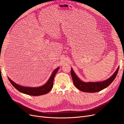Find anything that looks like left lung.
I'll return each instance as SVG.
<instances>
[{
    "mask_svg": "<svg viewBox=\"0 0 124 124\" xmlns=\"http://www.w3.org/2000/svg\"><path fill=\"white\" fill-rule=\"evenodd\" d=\"M118 70L119 67L114 74L108 79L100 82H84L77 76L75 73L73 71L72 68H71L70 73H71V76L74 85L78 89L83 92H86V93H93L100 91L108 87L115 79L118 73Z\"/></svg>",
    "mask_w": 124,
    "mask_h": 124,
    "instance_id": "1",
    "label": "left lung"
}]
</instances>
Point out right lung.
Here are the masks:
<instances>
[{
    "label": "right lung",
    "mask_w": 124,
    "mask_h": 124,
    "mask_svg": "<svg viewBox=\"0 0 124 124\" xmlns=\"http://www.w3.org/2000/svg\"><path fill=\"white\" fill-rule=\"evenodd\" d=\"M59 68H56L54 72H53L52 75L49 78L48 82L46 83L43 86L38 87H24L21 86L19 85H17L13 81L10 79L8 77V79L12 85L16 89L22 93L26 94L28 95H33V96H38L42 94H45L48 93L50 91L54 85V80L55 74L57 73Z\"/></svg>",
    "instance_id": "right-lung-1"
}]
</instances>
